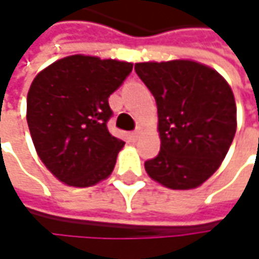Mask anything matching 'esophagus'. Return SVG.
Segmentation results:
<instances>
[{
	"mask_svg": "<svg viewBox=\"0 0 259 259\" xmlns=\"http://www.w3.org/2000/svg\"><path fill=\"white\" fill-rule=\"evenodd\" d=\"M141 133H142V130L138 129V130H135V132H132V133H130V136H132V139H135V141H136V139L141 136Z\"/></svg>",
	"mask_w": 259,
	"mask_h": 259,
	"instance_id": "34e87169",
	"label": "esophagus"
}]
</instances>
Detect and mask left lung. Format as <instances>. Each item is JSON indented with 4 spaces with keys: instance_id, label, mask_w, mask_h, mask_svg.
Listing matches in <instances>:
<instances>
[{
    "instance_id": "obj_1",
    "label": "left lung",
    "mask_w": 259,
    "mask_h": 259,
    "mask_svg": "<svg viewBox=\"0 0 259 259\" xmlns=\"http://www.w3.org/2000/svg\"><path fill=\"white\" fill-rule=\"evenodd\" d=\"M157 103L160 151L145 162L150 179L172 190L207 181L224 162L237 130V108L227 79L193 60L136 63Z\"/></svg>"
}]
</instances>
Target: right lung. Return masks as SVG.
Listing matches in <instances>:
<instances>
[{
  "label": "right lung",
  "mask_w": 259,
  "mask_h": 259,
  "mask_svg": "<svg viewBox=\"0 0 259 259\" xmlns=\"http://www.w3.org/2000/svg\"><path fill=\"white\" fill-rule=\"evenodd\" d=\"M133 64L70 55L45 67L31 82L26 121L37 156L55 179L73 187L106 180L124 141L106 127L109 96Z\"/></svg>",
  "instance_id": "right-lung-1"
}]
</instances>
